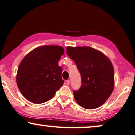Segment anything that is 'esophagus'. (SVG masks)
Masks as SVG:
<instances>
[{
	"instance_id": "esophagus-1",
	"label": "esophagus",
	"mask_w": 135,
	"mask_h": 135,
	"mask_svg": "<svg viewBox=\"0 0 135 135\" xmlns=\"http://www.w3.org/2000/svg\"><path fill=\"white\" fill-rule=\"evenodd\" d=\"M66 82V84H67V85H69V84H70V80H67Z\"/></svg>"
}]
</instances>
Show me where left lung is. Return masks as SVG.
I'll return each mask as SVG.
<instances>
[{
  "label": "left lung",
  "instance_id": "8db88e82",
  "mask_svg": "<svg viewBox=\"0 0 135 135\" xmlns=\"http://www.w3.org/2000/svg\"><path fill=\"white\" fill-rule=\"evenodd\" d=\"M81 74V86L74 91L75 100L86 109L102 105L110 96L114 86V73L110 59L102 52L90 47L66 48Z\"/></svg>",
  "mask_w": 135,
  "mask_h": 135
}]
</instances>
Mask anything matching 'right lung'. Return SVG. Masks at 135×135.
<instances>
[{"label":"right lung","instance_id":"add662e5","mask_svg":"<svg viewBox=\"0 0 135 135\" xmlns=\"http://www.w3.org/2000/svg\"><path fill=\"white\" fill-rule=\"evenodd\" d=\"M64 53L61 46H42L25 56L17 69L16 83L25 99L42 103L54 96L64 83L62 68L58 66Z\"/></svg>","mask_w":135,"mask_h":135}]
</instances>
